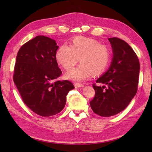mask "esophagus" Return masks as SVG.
I'll return each mask as SVG.
<instances>
[{
    "instance_id": "34e87169",
    "label": "esophagus",
    "mask_w": 152,
    "mask_h": 152,
    "mask_svg": "<svg viewBox=\"0 0 152 152\" xmlns=\"http://www.w3.org/2000/svg\"><path fill=\"white\" fill-rule=\"evenodd\" d=\"M74 86H75V88H79V87H84V85H83V84H77V83H75V84H74Z\"/></svg>"
}]
</instances>
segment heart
Returning <instances> with one entry per match:
<instances>
[{
  "instance_id": "heart-1",
  "label": "heart",
  "mask_w": 152,
  "mask_h": 152,
  "mask_svg": "<svg viewBox=\"0 0 152 152\" xmlns=\"http://www.w3.org/2000/svg\"><path fill=\"white\" fill-rule=\"evenodd\" d=\"M111 57V49L108 45L86 37H77L70 47L63 45L56 53L58 63L66 70L74 66L79 59L80 65L65 75L66 79L75 82L88 80L93 73L102 74L108 68Z\"/></svg>"
}]
</instances>
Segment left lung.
<instances>
[{"mask_svg": "<svg viewBox=\"0 0 152 152\" xmlns=\"http://www.w3.org/2000/svg\"><path fill=\"white\" fill-rule=\"evenodd\" d=\"M113 59L107 72L96 80L105 84H93L95 96L90 102L93 111L101 117H108L123 111L136 95L140 65L134 50L125 41L109 38Z\"/></svg>", "mask_w": 152, "mask_h": 152, "instance_id": "8db88e82", "label": "left lung"}]
</instances>
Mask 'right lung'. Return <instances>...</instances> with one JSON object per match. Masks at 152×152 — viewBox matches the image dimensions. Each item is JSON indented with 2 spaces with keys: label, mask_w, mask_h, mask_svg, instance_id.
Here are the masks:
<instances>
[{
  "label": "right lung",
  "mask_w": 152,
  "mask_h": 152,
  "mask_svg": "<svg viewBox=\"0 0 152 152\" xmlns=\"http://www.w3.org/2000/svg\"><path fill=\"white\" fill-rule=\"evenodd\" d=\"M56 41L37 36L23 44L16 56L13 80L25 104L42 117L60 112L66 95L74 89L67 80H56L61 75L56 59Z\"/></svg>",
  "instance_id": "obj_1"
}]
</instances>
